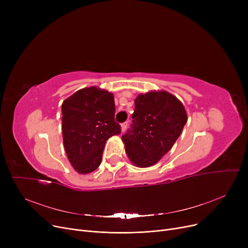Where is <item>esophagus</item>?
<instances>
[{"label": "esophagus", "mask_w": 248, "mask_h": 248, "mask_svg": "<svg viewBox=\"0 0 248 248\" xmlns=\"http://www.w3.org/2000/svg\"><path fill=\"white\" fill-rule=\"evenodd\" d=\"M121 127H122V132H124L125 129L127 128V123H124L121 124Z\"/></svg>", "instance_id": "1"}]
</instances>
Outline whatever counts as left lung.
Returning a JSON list of instances; mask_svg holds the SVG:
<instances>
[{
    "label": "left lung",
    "mask_w": 248,
    "mask_h": 248,
    "mask_svg": "<svg viewBox=\"0 0 248 248\" xmlns=\"http://www.w3.org/2000/svg\"><path fill=\"white\" fill-rule=\"evenodd\" d=\"M132 117V128L122 140L129 161L139 168L157 164L172 149L188 119L183 103L165 90L139 94Z\"/></svg>",
    "instance_id": "obj_1"
}]
</instances>
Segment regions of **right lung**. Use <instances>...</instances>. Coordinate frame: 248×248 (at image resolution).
Masks as SVG:
<instances>
[{"label":"right lung","instance_id":"obj_1","mask_svg":"<svg viewBox=\"0 0 248 248\" xmlns=\"http://www.w3.org/2000/svg\"><path fill=\"white\" fill-rule=\"evenodd\" d=\"M62 136L67 158L78 174L99 167L107 140L121 134L114 122L113 94L96 86L77 90L61 107Z\"/></svg>","mask_w":248,"mask_h":248}]
</instances>
